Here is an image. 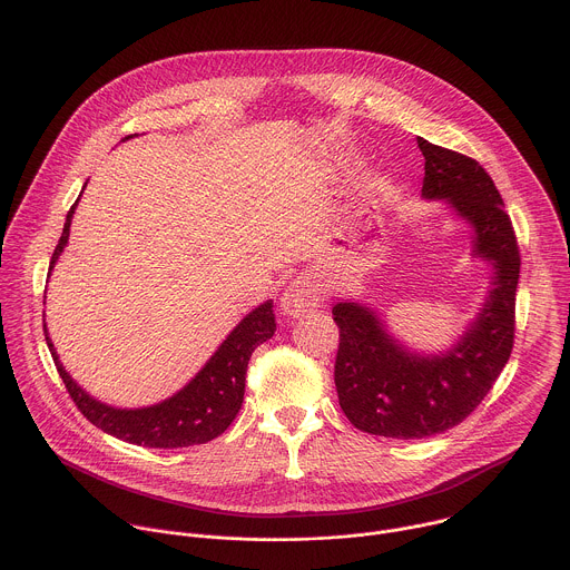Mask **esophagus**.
<instances>
[{"label": "esophagus", "instance_id": "esophagus-1", "mask_svg": "<svg viewBox=\"0 0 570 570\" xmlns=\"http://www.w3.org/2000/svg\"><path fill=\"white\" fill-rule=\"evenodd\" d=\"M322 291L320 284L315 282V277L311 275H299L297 279H293L284 295H282V311L284 315L291 317H304L306 313L315 311L322 306Z\"/></svg>", "mask_w": 570, "mask_h": 570}]
</instances>
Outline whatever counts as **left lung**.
<instances>
[{
    "mask_svg": "<svg viewBox=\"0 0 570 570\" xmlns=\"http://www.w3.org/2000/svg\"><path fill=\"white\" fill-rule=\"evenodd\" d=\"M424 199H444L473 235V257L493 268L489 297L446 351L417 353L395 340L377 311L340 299L335 386L348 422L371 435L422 440L464 422L493 389L515 337L520 248L511 217L480 161L417 137Z\"/></svg>",
    "mask_w": 570,
    "mask_h": 570,
    "instance_id": "8db88e82",
    "label": "left lung"
}]
</instances>
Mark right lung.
Segmentation results:
<instances>
[{
    "label": "right lung",
    "mask_w": 570,
    "mask_h": 570,
    "mask_svg": "<svg viewBox=\"0 0 570 570\" xmlns=\"http://www.w3.org/2000/svg\"><path fill=\"white\" fill-rule=\"evenodd\" d=\"M75 206L77 202L66 215L59 244L55 246V253L50 257V271L68 244ZM275 328L277 324L273 313V299H268L250 311L230 331V335L219 344V348L210 355L204 368L181 391L159 404L144 409H115L90 397L61 366L59 355L48 337L46 324L43 335L68 395L90 424L128 444L148 449H181L193 444H206L230 426L244 402L248 360L259 344L273 337Z\"/></svg>",
    "instance_id": "right-lung-1"
}]
</instances>
